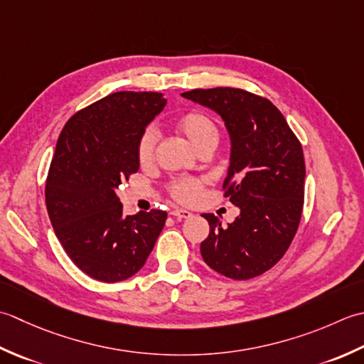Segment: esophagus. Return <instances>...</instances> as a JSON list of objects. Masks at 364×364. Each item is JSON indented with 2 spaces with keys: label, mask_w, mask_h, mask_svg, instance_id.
I'll list each match as a JSON object with an SVG mask.
<instances>
[{
  "label": "esophagus",
  "mask_w": 364,
  "mask_h": 364,
  "mask_svg": "<svg viewBox=\"0 0 364 364\" xmlns=\"http://www.w3.org/2000/svg\"><path fill=\"white\" fill-rule=\"evenodd\" d=\"M169 213H171L173 217L179 218V220H182V218H190L191 215H193L190 210H185V209H174V210H171Z\"/></svg>",
  "instance_id": "1"
}]
</instances>
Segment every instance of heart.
<instances>
[{
  "mask_svg": "<svg viewBox=\"0 0 364 364\" xmlns=\"http://www.w3.org/2000/svg\"><path fill=\"white\" fill-rule=\"evenodd\" d=\"M174 129L188 141L199 152L207 147H215L218 143L220 132L217 124L203 111H188L174 121ZM157 135L154 130H146L138 139L136 154L143 166H149L155 159ZM201 191V182L195 179H181L171 183V195L182 203H191Z\"/></svg>",
  "mask_w": 364,
  "mask_h": 364,
  "instance_id": "b5f03b06",
  "label": "heart"
}]
</instances>
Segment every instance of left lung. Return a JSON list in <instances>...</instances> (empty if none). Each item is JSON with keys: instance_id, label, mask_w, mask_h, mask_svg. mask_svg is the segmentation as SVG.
I'll return each mask as SVG.
<instances>
[{"instance_id": "obj_1", "label": "left lung", "mask_w": 364, "mask_h": 364, "mask_svg": "<svg viewBox=\"0 0 364 364\" xmlns=\"http://www.w3.org/2000/svg\"><path fill=\"white\" fill-rule=\"evenodd\" d=\"M182 97L215 111L231 139L225 196L240 209L228 226L213 213L201 243L204 262L232 279L272 269L291 245L305 198V159L300 141L270 100L243 89H193Z\"/></svg>"}]
</instances>
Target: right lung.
<instances>
[{
	"mask_svg": "<svg viewBox=\"0 0 364 364\" xmlns=\"http://www.w3.org/2000/svg\"><path fill=\"white\" fill-rule=\"evenodd\" d=\"M166 105L159 92H114L73 114L58 138L46 185L51 226L81 272L124 281L144 265L166 212L125 217L116 190L139 169L138 139Z\"/></svg>",
	"mask_w": 364,
	"mask_h": 364,
	"instance_id": "1",
	"label": "right lung"
}]
</instances>
